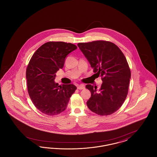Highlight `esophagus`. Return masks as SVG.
I'll return each mask as SVG.
<instances>
[{"label":"esophagus","mask_w":157,"mask_h":157,"mask_svg":"<svg viewBox=\"0 0 157 157\" xmlns=\"http://www.w3.org/2000/svg\"><path fill=\"white\" fill-rule=\"evenodd\" d=\"M84 88H85V86L82 84L79 85H78V86H77V89L78 90H83Z\"/></svg>","instance_id":"obj_1"}]
</instances>
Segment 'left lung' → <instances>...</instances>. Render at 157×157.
Listing matches in <instances>:
<instances>
[{"instance_id": "8db88e82", "label": "left lung", "mask_w": 157, "mask_h": 157, "mask_svg": "<svg viewBox=\"0 0 157 157\" xmlns=\"http://www.w3.org/2000/svg\"><path fill=\"white\" fill-rule=\"evenodd\" d=\"M78 46L103 82L98 90L97 86L86 85L91 92L86 105L99 115H111L120 109L128 94L131 71L126 58L117 45L109 41L79 43Z\"/></svg>"}]
</instances>
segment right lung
Listing matches in <instances>:
<instances>
[{
	"mask_svg": "<svg viewBox=\"0 0 157 157\" xmlns=\"http://www.w3.org/2000/svg\"><path fill=\"white\" fill-rule=\"evenodd\" d=\"M77 49L71 43L48 42L39 47L32 56L26 69L28 90L37 109L48 115L64 111L76 87L73 84L58 85L56 73L63 67L69 53Z\"/></svg>",
	"mask_w": 157,
	"mask_h": 157,
	"instance_id": "obj_1",
	"label": "right lung"
}]
</instances>
